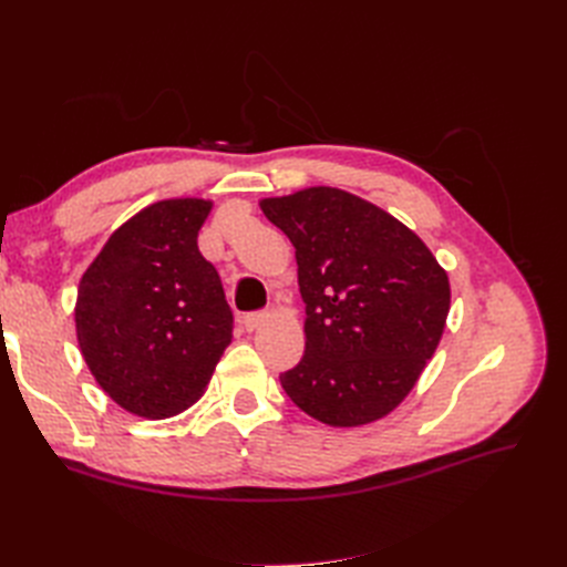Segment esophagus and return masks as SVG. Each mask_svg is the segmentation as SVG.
<instances>
[{
	"mask_svg": "<svg viewBox=\"0 0 567 567\" xmlns=\"http://www.w3.org/2000/svg\"><path fill=\"white\" fill-rule=\"evenodd\" d=\"M267 319H269V315H267V312H252V315H246V317H244V329H246V331L260 329V326H262Z\"/></svg>",
	"mask_w": 567,
	"mask_h": 567,
	"instance_id": "1",
	"label": "esophagus"
}]
</instances>
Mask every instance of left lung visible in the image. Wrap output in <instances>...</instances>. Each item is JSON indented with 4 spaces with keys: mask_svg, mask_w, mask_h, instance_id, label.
Returning a JSON list of instances; mask_svg holds the SVG:
<instances>
[{
    "mask_svg": "<svg viewBox=\"0 0 567 567\" xmlns=\"http://www.w3.org/2000/svg\"><path fill=\"white\" fill-rule=\"evenodd\" d=\"M296 248L305 354L281 385L305 414L357 427L416 385L450 315V279L421 238L379 205L333 186L262 198Z\"/></svg>",
    "mask_w": 567,
    "mask_h": 567,
    "instance_id": "left-lung-1",
    "label": "left lung"
}]
</instances>
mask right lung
Returning <instances> with one entry per match:
<instances>
[{
  "label": "right lung",
  "instance_id": "right-lung-1",
  "mask_svg": "<svg viewBox=\"0 0 567 567\" xmlns=\"http://www.w3.org/2000/svg\"><path fill=\"white\" fill-rule=\"evenodd\" d=\"M213 203L169 198L117 227L82 274L78 346L96 383L130 414L169 419L196 404L234 315L198 250Z\"/></svg>",
  "mask_w": 567,
  "mask_h": 567
}]
</instances>
